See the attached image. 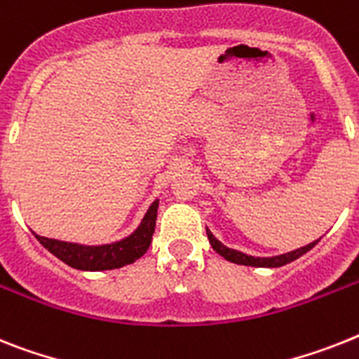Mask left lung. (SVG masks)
I'll use <instances>...</instances> for the list:
<instances>
[{
    "instance_id": "obj_1",
    "label": "left lung",
    "mask_w": 359,
    "mask_h": 359,
    "mask_svg": "<svg viewBox=\"0 0 359 359\" xmlns=\"http://www.w3.org/2000/svg\"><path fill=\"white\" fill-rule=\"evenodd\" d=\"M207 236H209V242H211L212 250L218 255H222L224 259L229 260V262H235V264L253 266V268H280V266L284 264H290V262H293L295 259H299V257H303L304 253H308V251L312 250L313 245L319 242V240H313V242H310V244L304 245V248H299V250L290 251V253L277 255V257H251V255H245L242 253V251L231 250V248L224 245L209 229H207Z\"/></svg>"
}]
</instances>
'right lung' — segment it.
Returning <instances> with one entry per match:
<instances>
[{
	"label": "right lung",
	"instance_id": "right-lung-1",
	"mask_svg": "<svg viewBox=\"0 0 359 359\" xmlns=\"http://www.w3.org/2000/svg\"><path fill=\"white\" fill-rule=\"evenodd\" d=\"M159 200H156L148 207L147 215L141 220L139 227L126 238L114 242V244L102 245H84L73 244V242H62V240L46 238L36 235L47 251H51L56 259L66 262L67 266L82 271H104V269L123 268L141 259L152 242L154 229H156V218H158Z\"/></svg>",
	"mask_w": 359,
	"mask_h": 359
}]
</instances>
